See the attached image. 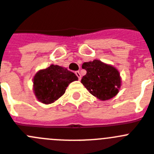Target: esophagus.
<instances>
[{
    "instance_id": "obj_1",
    "label": "esophagus",
    "mask_w": 154,
    "mask_h": 154,
    "mask_svg": "<svg viewBox=\"0 0 154 154\" xmlns=\"http://www.w3.org/2000/svg\"><path fill=\"white\" fill-rule=\"evenodd\" d=\"M75 74L77 76V77H78L79 80H80V79H81V75H80V72H79V71H75Z\"/></svg>"
}]
</instances>
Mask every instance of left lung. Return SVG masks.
<instances>
[{"instance_id":"obj_1","label":"left lung","mask_w":154,"mask_h":154,"mask_svg":"<svg viewBox=\"0 0 154 154\" xmlns=\"http://www.w3.org/2000/svg\"><path fill=\"white\" fill-rule=\"evenodd\" d=\"M82 68L86 70L87 74L82 77L81 83L92 95L101 100L117 95L121 83L117 69L98 60L85 62Z\"/></svg>"}]
</instances>
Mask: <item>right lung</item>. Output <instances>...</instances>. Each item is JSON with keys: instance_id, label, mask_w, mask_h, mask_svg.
<instances>
[{"instance_id": "right-lung-1", "label": "right lung", "mask_w": 154, "mask_h": 154, "mask_svg": "<svg viewBox=\"0 0 154 154\" xmlns=\"http://www.w3.org/2000/svg\"><path fill=\"white\" fill-rule=\"evenodd\" d=\"M77 80L78 77L73 72L52 64L34 76V94L41 103H51L64 94L69 84Z\"/></svg>"}]
</instances>
